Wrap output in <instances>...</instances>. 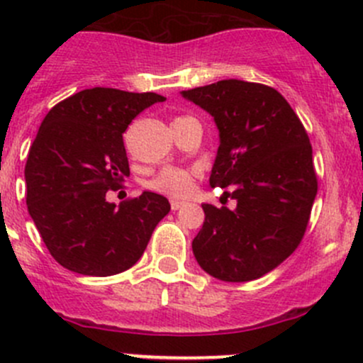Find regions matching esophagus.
I'll return each instance as SVG.
<instances>
[{
    "label": "esophagus",
    "instance_id": "obj_1",
    "mask_svg": "<svg viewBox=\"0 0 363 363\" xmlns=\"http://www.w3.org/2000/svg\"><path fill=\"white\" fill-rule=\"evenodd\" d=\"M184 205H186V202H181V200H172V202H170L172 211H179V208L184 207Z\"/></svg>",
    "mask_w": 363,
    "mask_h": 363
}]
</instances>
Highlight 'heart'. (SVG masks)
Segmentation results:
<instances>
[{
	"label": "heart",
	"instance_id": "b5f03b06",
	"mask_svg": "<svg viewBox=\"0 0 363 363\" xmlns=\"http://www.w3.org/2000/svg\"><path fill=\"white\" fill-rule=\"evenodd\" d=\"M193 177H195L193 172L186 170V168L164 167L147 182V186L155 191L163 193V195L179 199V196H186L191 191Z\"/></svg>",
	"mask_w": 363,
	"mask_h": 363
}]
</instances>
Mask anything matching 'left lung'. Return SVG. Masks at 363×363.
<instances>
[{"label":"left lung","mask_w":363,"mask_h":363,"mask_svg":"<svg viewBox=\"0 0 363 363\" xmlns=\"http://www.w3.org/2000/svg\"><path fill=\"white\" fill-rule=\"evenodd\" d=\"M181 94L214 117L219 147L208 182L230 186L237 202L233 211L202 203L193 255L216 279H258L306 233L318 193L309 137L283 94L263 84L228 79Z\"/></svg>","instance_id":"8db88e82"}]
</instances>
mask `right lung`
Here are the masks:
<instances>
[{
  "mask_svg": "<svg viewBox=\"0 0 363 363\" xmlns=\"http://www.w3.org/2000/svg\"><path fill=\"white\" fill-rule=\"evenodd\" d=\"M167 98L93 87L50 108L24 168L28 212L52 258L82 276L107 277L140 259L156 225L170 212L144 191L116 205L108 189L130 175L123 133L142 111Z\"/></svg>",
  "mask_w": 363,
  "mask_h": 363,
  "instance_id": "add662e5",
  "label": "right lung"
}]
</instances>
